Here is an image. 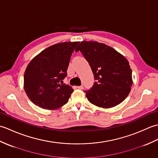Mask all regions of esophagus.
<instances>
[{
  "instance_id": "obj_1",
  "label": "esophagus",
  "mask_w": 158,
  "mask_h": 158,
  "mask_svg": "<svg viewBox=\"0 0 158 158\" xmlns=\"http://www.w3.org/2000/svg\"><path fill=\"white\" fill-rule=\"evenodd\" d=\"M77 88H78V89H83V88H83V85H80V86H77Z\"/></svg>"
}]
</instances>
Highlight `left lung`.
Here are the masks:
<instances>
[{"mask_svg": "<svg viewBox=\"0 0 158 158\" xmlns=\"http://www.w3.org/2000/svg\"><path fill=\"white\" fill-rule=\"evenodd\" d=\"M79 50L88 62L96 80L90 89L85 91L89 101L106 109L123 102L132 85L127 60L115 49L97 41H81L75 51Z\"/></svg>", "mask_w": 158, "mask_h": 158, "instance_id": "8db88e82", "label": "left lung"}]
</instances>
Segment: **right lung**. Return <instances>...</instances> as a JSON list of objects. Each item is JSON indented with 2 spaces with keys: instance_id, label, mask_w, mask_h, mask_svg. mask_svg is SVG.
<instances>
[{
  "instance_id": "right-lung-1",
  "label": "right lung",
  "mask_w": 158,
  "mask_h": 158,
  "mask_svg": "<svg viewBox=\"0 0 158 158\" xmlns=\"http://www.w3.org/2000/svg\"><path fill=\"white\" fill-rule=\"evenodd\" d=\"M79 42H64L46 48L26 67L23 87L29 99L44 109H56L69 101L72 87L62 83L70 56Z\"/></svg>"
}]
</instances>
